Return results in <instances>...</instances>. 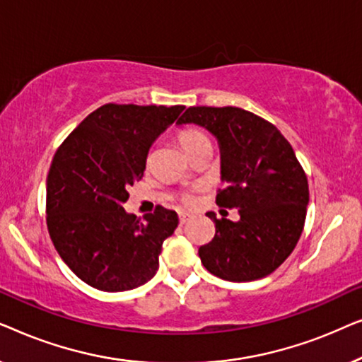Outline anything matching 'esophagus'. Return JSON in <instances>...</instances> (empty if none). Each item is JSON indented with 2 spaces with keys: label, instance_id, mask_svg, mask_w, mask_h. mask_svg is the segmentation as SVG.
Returning a JSON list of instances; mask_svg holds the SVG:
<instances>
[{
  "label": "esophagus",
  "instance_id": "obj_1",
  "mask_svg": "<svg viewBox=\"0 0 362 362\" xmlns=\"http://www.w3.org/2000/svg\"><path fill=\"white\" fill-rule=\"evenodd\" d=\"M191 217L192 216L189 214V212H180V224H186V222L189 221Z\"/></svg>",
  "mask_w": 362,
  "mask_h": 362
}]
</instances>
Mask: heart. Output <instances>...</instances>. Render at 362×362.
I'll use <instances>...</instances> for the list:
<instances>
[{"instance_id":"b5f03b06","label":"heart","mask_w":362,"mask_h":362,"mask_svg":"<svg viewBox=\"0 0 362 362\" xmlns=\"http://www.w3.org/2000/svg\"><path fill=\"white\" fill-rule=\"evenodd\" d=\"M177 140H180L182 150H185L186 153H189L192 148H196L197 145H201V143L207 141V138L204 133L197 130V128H185V130H181L180 135H177ZM185 202L186 204H191L192 197L185 196Z\"/></svg>"}]
</instances>
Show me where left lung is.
<instances>
[{
    "mask_svg": "<svg viewBox=\"0 0 362 362\" xmlns=\"http://www.w3.org/2000/svg\"><path fill=\"white\" fill-rule=\"evenodd\" d=\"M176 123H194L216 136L226 185L216 202L240 216L232 222L207 212L216 235L199 247L202 265L229 281L270 275L293 252L310 201L293 148L279 128L237 107H189Z\"/></svg>",
    "mask_w": 362,
    "mask_h": 362,
    "instance_id": "obj_1",
    "label": "left lung"
}]
</instances>
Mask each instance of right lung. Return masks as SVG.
I'll return each instance as SVG.
<instances>
[{
    "instance_id": "right-lung-1",
    "label": "right lung",
    "mask_w": 362,
    "mask_h": 362,
    "mask_svg": "<svg viewBox=\"0 0 362 362\" xmlns=\"http://www.w3.org/2000/svg\"><path fill=\"white\" fill-rule=\"evenodd\" d=\"M182 110L107 103L54 155L47 175L49 235L69 269L93 288L127 291L155 276L177 214L158 206L138 221L123 204L128 186L143 177L151 145Z\"/></svg>"
}]
</instances>
